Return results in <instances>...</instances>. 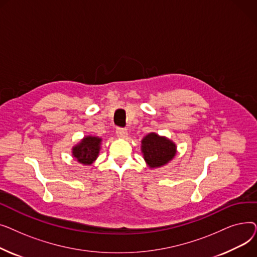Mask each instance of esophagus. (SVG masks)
I'll return each instance as SVG.
<instances>
[{
    "label": "esophagus",
    "mask_w": 257,
    "mask_h": 257,
    "mask_svg": "<svg viewBox=\"0 0 257 257\" xmlns=\"http://www.w3.org/2000/svg\"><path fill=\"white\" fill-rule=\"evenodd\" d=\"M116 136L120 139H126L128 136V132L127 129L125 128H121V127H117L116 128Z\"/></svg>",
    "instance_id": "34e87169"
}]
</instances>
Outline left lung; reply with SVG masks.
<instances>
[{
    "instance_id": "left-lung-1",
    "label": "left lung",
    "mask_w": 257,
    "mask_h": 257,
    "mask_svg": "<svg viewBox=\"0 0 257 257\" xmlns=\"http://www.w3.org/2000/svg\"><path fill=\"white\" fill-rule=\"evenodd\" d=\"M144 158L150 168H158L168 164L176 154V146L166 138L150 133L142 141Z\"/></svg>"
}]
</instances>
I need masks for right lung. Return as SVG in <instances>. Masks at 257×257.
<instances>
[{
    "label": "right lung",
    "instance_id": "add662e5",
    "mask_svg": "<svg viewBox=\"0 0 257 257\" xmlns=\"http://www.w3.org/2000/svg\"><path fill=\"white\" fill-rule=\"evenodd\" d=\"M101 139L97 137H86L79 145L73 148V155L80 164L90 165L97 158L100 151Z\"/></svg>",
    "mask_w": 257,
    "mask_h": 257
}]
</instances>
